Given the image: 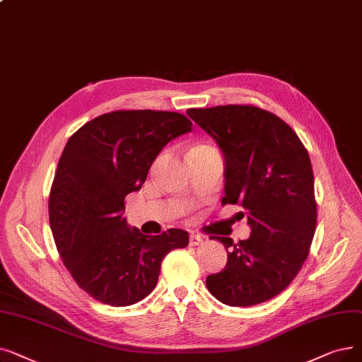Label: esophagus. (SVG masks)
Returning <instances> with one entry per match:
<instances>
[{
  "label": "esophagus",
  "mask_w": 362,
  "mask_h": 362,
  "mask_svg": "<svg viewBox=\"0 0 362 362\" xmlns=\"http://www.w3.org/2000/svg\"><path fill=\"white\" fill-rule=\"evenodd\" d=\"M204 243V238L201 237V235H198V233H191V237H189V244L192 245V247H195V245H201Z\"/></svg>",
  "instance_id": "esophagus-1"
}]
</instances>
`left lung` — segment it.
Returning <instances> with one entry per match:
<instances>
[{
    "instance_id": "1",
    "label": "left lung",
    "mask_w": 362,
    "mask_h": 362,
    "mask_svg": "<svg viewBox=\"0 0 362 362\" xmlns=\"http://www.w3.org/2000/svg\"><path fill=\"white\" fill-rule=\"evenodd\" d=\"M225 158L222 204L247 213L250 237L228 251L223 271L209 275V291L229 306H253L279 294L300 271L317 226L310 158L300 139L276 115L250 105L187 109Z\"/></svg>"
}]
</instances>
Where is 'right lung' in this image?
<instances>
[{
    "label": "right lung",
    "instance_id": "add662e5",
    "mask_svg": "<svg viewBox=\"0 0 362 362\" xmlns=\"http://www.w3.org/2000/svg\"><path fill=\"white\" fill-rule=\"evenodd\" d=\"M192 130L185 115L114 111L84 124L62 152L49 216L59 255L87 294L130 306L156 286L161 262L189 244L182 229L144 235L124 217V198L139 191L163 148Z\"/></svg>",
    "mask_w": 362,
    "mask_h": 362
}]
</instances>
